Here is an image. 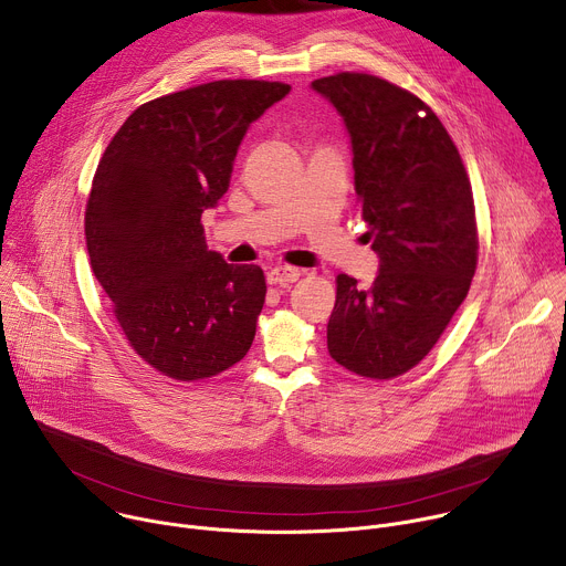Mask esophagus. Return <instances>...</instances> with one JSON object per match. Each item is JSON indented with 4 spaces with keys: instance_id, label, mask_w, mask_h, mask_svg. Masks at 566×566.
Wrapping results in <instances>:
<instances>
[{
    "instance_id": "34e87169",
    "label": "esophagus",
    "mask_w": 566,
    "mask_h": 566,
    "mask_svg": "<svg viewBox=\"0 0 566 566\" xmlns=\"http://www.w3.org/2000/svg\"><path fill=\"white\" fill-rule=\"evenodd\" d=\"M300 269H293V266H275L269 271V284H280V286H286V284H293L300 280Z\"/></svg>"
}]
</instances>
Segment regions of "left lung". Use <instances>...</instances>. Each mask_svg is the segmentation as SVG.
Returning <instances> with one entry per match:
<instances>
[{"label": "left lung", "instance_id": "1", "mask_svg": "<svg viewBox=\"0 0 566 566\" xmlns=\"http://www.w3.org/2000/svg\"><path fill=\"white\" fill-rule=\"evenodd\" d=\"M311 90L343 116L365 239L378 255L371 286L336 280L329 356L387 380L430 354L468 295L479 249L472 188L450 134L415 94L349 71Z\"/></svg>", "mask_w": 566, "mask_h": 566}]
</instances>
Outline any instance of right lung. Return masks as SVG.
Segmentation results:
<instances>
[{"instance_id":"obj_1","label":"right lung","mask_w":566,"mask_h":566,"mask_svg":"<svg viewBox=\"0 0 566 566\" xmlns=\"http://www.w3.org/2000/svg\"><path fill=\"white\" fill-rule=\"evenodd\" d=\"M289 92L217 80L154 98L101 158L85 212L92 269L132 349L170 378L217 376L253 345L264 271L208 251L201 214L228 192L251 123Z\"/></svg>"}]
</instances>
